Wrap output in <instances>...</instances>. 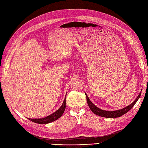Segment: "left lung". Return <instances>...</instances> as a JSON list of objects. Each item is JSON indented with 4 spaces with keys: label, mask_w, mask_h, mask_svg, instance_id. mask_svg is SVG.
<instances>
[{
    "label": "left lung",
    "mask_w": 148,
    "mask_h": 148,
    "mask_svg": "<svg viewBox=\"0 0 148 148\" xmlns=\"http://www.w3.org/2000/svg\"><path fill=\"white\" fill-rule=\"evenodd\" d=\"M140 96H141V92L139 94L138 97H136V99L132 103H131L130 105H129V106H127L126 107H124V108L121 109V110H118L116 111H106V110H101V109L99 108L96 106H95L93 103L90 101L88 96L86 95V101H87V103H88V105L90 108V110L95 114H97V115L102 116V117H105V118H118V117L121 116L122 115H123V114L129 112L130 109L134 107V106L136 102L138 100Z\"/></svg>",
    "instance_id": "obj_1"
}]
</instances>
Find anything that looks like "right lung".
I'll list each match as a JSON object with an SVG mask.
<instances>
[{"label":"right lung","instance_id":"add662e5","mask_svg":"<svg viewBox=\"0 0 148 148\" xmlns=\"http://www.w3.org/2000/svg\"><path fill=\"white\" fill-rule=\"evenodd\" d=\"M66 95L65 96L64 100L63 102L62 106L60 107V108L58 109V110L56 112H55L53 113L50 114L45 118H40V119H30L29 118L30 121L32 122L38 123V124H47L49 123L53 122L54 121H56L57 119H58L60 116H62V114H63L65 108H66Z\"/></svg>","mask_w":148,"mask_h":148}]
</instances>
